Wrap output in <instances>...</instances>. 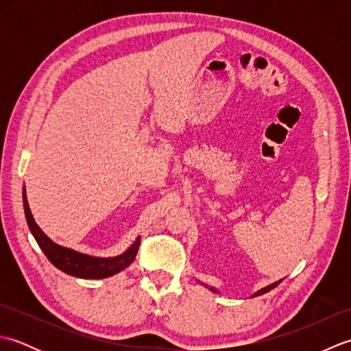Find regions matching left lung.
Returning a JSON list of instances; mask_svg holds the SVG:
<instances>
[{"label":"left lung","instance_id":"1","mask_svg":"<svg viewBox=\"0 0 351 351\" xmlns=\"http://www.w3.org/2000/svg\"><path fill=\"white\" fill-rule=\"evenodd\" d=\"M280 282H282V280H278V282H274V283H271V285H268V287H265V288H263V289H259V291H258V293H255V294H253L252 297H256V295H263V294L268 293V291H270V289H273V288H276V287H278ZM210 289H211V291H214V293H215V289H214V288H210Z\"/></svg>","mask_w":351,"mask_h":351}]
</instances>
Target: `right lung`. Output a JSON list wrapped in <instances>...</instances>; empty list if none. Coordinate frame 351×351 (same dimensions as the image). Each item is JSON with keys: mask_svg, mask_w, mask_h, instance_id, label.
I'll return each instance as SVG.
<instances>
[{"mask_svg": "<svg viewBox=\"0 0 351 351\" xmlns=\"http://www.w3.org/2000/svg\"><path fill=\"white\" fill-rule=\"evenodd\" d=\"M22 196H24V211H25L28 228L32 230V234L36 238L37 244H39V247L43 250L47 258L58 268V270H62L71 276H77V278H83V279H104L123 270V268L128 267L134 261V258H136L138 245H140V237L137 238L136 243H134L131 247L123 253V255L116 256V258H108V259L87 256V255H83V253H78L75 250L66 249V247H62V245L52 243L49 238L42 232L40 228L36 225L32 211H29L28 208L25 190Z\"/></svg>", "mask_w": 351, "mask_h": 351, "instance_id": "right-lung-1", "label": "right lung"}]
</instances>
